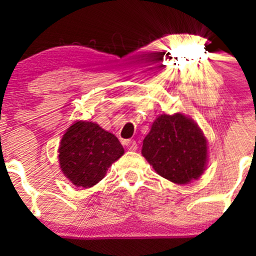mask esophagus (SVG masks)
<instances>
[{
  "mask_svg": "<svg viewBox=\"0 0 256 256\" xmlns=\"http://www.w3.org/2000/svg\"><path fill=\"white\" fill-rule=\"evenodd\" d=\"M125 144L128 147V150H130V151H136L138 150V144H136L135 140H126Z\"/></svg>",
  "mask_w": 256,
  "mask_h": 256,
  "instance_id": "34e87169",
  "label": "esophagus"
}]
</instances>
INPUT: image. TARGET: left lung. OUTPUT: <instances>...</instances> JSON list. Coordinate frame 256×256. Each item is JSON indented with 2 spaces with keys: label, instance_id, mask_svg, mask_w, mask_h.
Masks as SVG:
<instances>
[{
  "label": "left lung",
  "instance_id": "left-lung-1",
  "mask_svg": "<svg viewBox=\"0 0 256 256\" xmlns=\"http://www.w3.org/2000/svg\"><path fill=\"white\" fill-rule=\"evenodd\" d=\"M141 152L160 176L177 184L200 178L207 164V140L197 124L182 114L158 116Z\"/></svg>",
  "mask_w": 256,
  "mask_h": 256
}]
</instances>
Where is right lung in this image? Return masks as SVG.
Returning a JSON list of instances; mask_svg holds the SVG:
<instances>
[{
  "label": "right lung",
  "instance_id": "1",
  "mask_svg": "<svg viewBox=\"0 0 256 256\" xmlns=\"http://www.w3.org/2000/svg\"><path fill=\"white\" fill-rule=\"evenodd\" d=\"M58 152L64 176L76 187L90 188L122 156L124 147L115 135L98 124L76 121L62 138Z\"/></svg>",
  "mask_w": 256,
  "mask_h": 256
}]
</instances>
